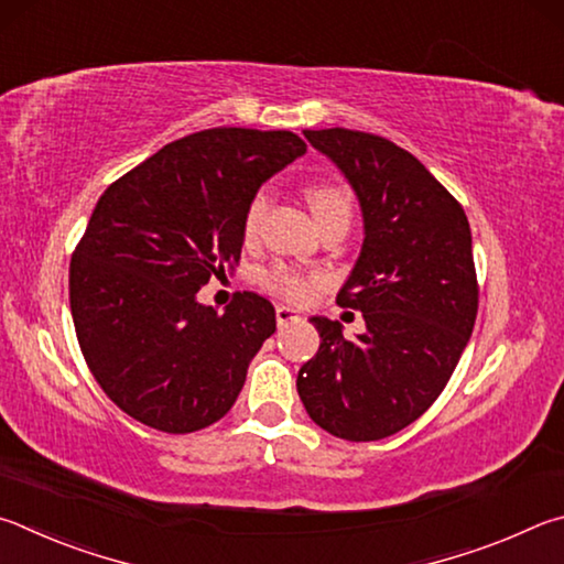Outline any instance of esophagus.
<instances>
[{"instance_id":"esophagus-1","label":"esophagus","mask_w":564,"mask_h":564,"mask_svg":"<svg viewBox=\"0 0 564 564\" xmlns=\"http://www.w3.org/2000/svg\"><path fill=\"white\" fill-rule=\"evenodd\" d=\"M274 317H276V324H280V327H288V324L302 319L300 312H294L290 307H276L274 310Z\"/></svg>"}]
</instances>
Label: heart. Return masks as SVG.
<instances>
[{"label":"heart","instance_id":"heart-1","mask_svg":"<svg viewBox=\"0 0 564 564\" xmlns=\"http://www.w3.org/2000/svg\"><path fill=\"white\" fill-rule=\"evenodd\" d=\"M307 200L319 223H327L337 215L351 217V197L339 185H314L310 187ZM267 205H270V193L267 191H257L252 195V200L247 203V210L242 217V232L247 240H254L257 232H260ZM260 282L267 292L276 294V297L288 302H307L312 300L314 290L324 282V276L317 272H302V270H294V267L276 262L272 267H267V270L260 274Z\"/></svg>","mask_w":564,"mask_h":564}]
</instances>
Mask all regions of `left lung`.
Masks as SVG:
<instances>
[{
    "instance_id": "obj_1",
    "label": "left lung",
    "mask_w": 564,
    "mask_h": 564,
    "mask_svg": "<svg viewBox=\"0 0 564 564\" xmlns=\"http://www.w3.org/2000/svg\"><path fill=\"white\" fill-rule=\"evenodd\" d=\"M359 197L364 245L337 304L364 314L357 339L314 317L322 344L300 369L310 419L344 441H379L429 411L446 389L478 314L470 225L426 165L389 138L304 131Z\"/></svg>"
}]
</instances>
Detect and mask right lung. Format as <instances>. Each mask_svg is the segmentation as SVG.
<instances>
[{
    "label": "right lung",
    "mask_w": 564,
    "mask_h": 564,
    "mask_svg": "<svg viewBox=\"0 0 564 564\" xmlns=\"http://www.w3.org/2000/svg\"><path fill=\"white\" fill-rule=\"evenodd\" d=\"M307 143L292 131L207 128L163 145L98 197L68 267L78 347L104 393L163 433L220 421L274 334L254 292L217 312L197 290L240 262L247 203Z\"/></svg>",
    "instance_id": "add662e5"
}]
</instances>
